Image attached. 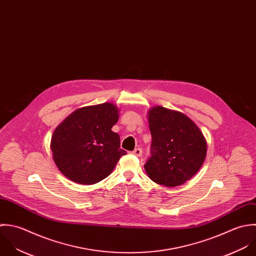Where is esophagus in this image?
Listing matches in <instances>:
<instances>
[{
	"label": "esophagus",
	"instance_id": "1",
	"mask_svg": "<svg viewBox=\"0 0 256 256\" xmlns=\"http://www.w3.org/2000/svg\"><path fill=\"white\" fill-rule=\"evenodd\" d=\"M142 153H143V151H142L141 148H136V149L132 152V154L135 155V156H137V157H141V156H142Z\"/></svg>",
	"mask_w": 256,
	"mask_h": 256
}]
</instances>
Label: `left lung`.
Listing matches in <instances>:
<instances>
[{
	"instance_id": "left-lung-1",
	"label": "left lung",
	"mask_w": 256,
	"mask_h": 256,
	"mask_svg": "<svg viewBox=\"0 0 256 256\" xmlns=\"http://www.w3.org/2000/svg\"><path fill=\"white\" fill-rule=\"evenodd\" d=\"M152 135L151 157L144 168L149 178L166 186H176L200 169L206 155V141L186 115L156 106L148 112Z\"/></svg>"
}]
</instances>
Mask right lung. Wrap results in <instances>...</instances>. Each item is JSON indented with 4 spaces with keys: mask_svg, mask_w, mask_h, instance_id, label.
<instances>
[{
    "mask_svg": "<svg viewBox=\"0 0 256 256\" xmlns=\"http://www.w3.org/2000/svg\"><path fill=\"white\" fill-rule=\"evenodd\" d=\"M119 119L113 103L80 108L54 130L50 149L54 161L66 178L93 184L108 176L121 156L120 137L111 128Z\"/></svg>",
    "mask_w": 256,
    "mask_h": 256,
    "instance_id": "right-lung-1",
    "label": "right lung"
}]
</instances>
